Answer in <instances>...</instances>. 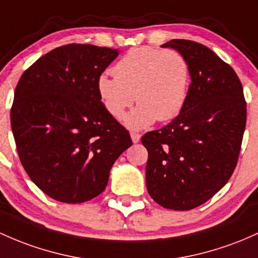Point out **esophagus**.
<instances>
[{
    "instance_id": "esophagus-1",
    "label": "esophagus",
    "mask_w": 258,
    "mask_h": 258,
    "mask_svg": "<svg viewBox=\"0 0 258 258\" xmlns=\"http://www.w3.org/2000/svg\"><path fill=\"white\" fill-rule=\"evenodd\" d=\"M131 138H132V142L138 143L141 141V135L136 134V132H131Z\"/></svg>"
}]
</instances>
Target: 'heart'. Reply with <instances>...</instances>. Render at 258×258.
<instances>
[{
	"label": "heart",
	"instance_id": "heart-1",
	"mask_svg": "<svg viewBox=\"0 0 258 258\" xmlns=\"http://www.w3.org/2000/svg\"><path fill=\"white\" fill-rule=\"evenodd\" d=\"M114 76H99V97L112 117L124 118L127 127L142 130L157 120L166 122L180 114L187 101L191 70L185 56L175 50L152 46L131 49L115 64Z\"/></svg>",
	"mask_w": 258,
	"mask_h": 258
}]
</instances>
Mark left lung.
Here are the masks:
<instances>
[{"instance_id": "left-lung-1", "label": "left lung", "mask_w": 258, "mask_h": 258, "mask_svg": "<svg viewBox=\"0 0 258 258\" xmlns=\"http://www.w3.org/2000/svg\"><path fill=\"white\" fill-rule=\"evenodd\" d=\"M185 56L191 70L187 101L163 128L146 134V183L161 207L188 211L207 202L236 166L246 101L235 71L211 49L174 39L161 45Z\"/></svg>"}]
</instances>
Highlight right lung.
<instances>
[{
  "mask_svg": "<svg viewBox=\"0 0 258 258\" xmlns=\"http://www.w3.org/2000/svg\"><path fill=\"white\" fill-rule=\"evenodd\" d=\"M117 56V49L64 45L39 58L17 84L11 126L19 159L53 200L82 203L97 197L116 159L132 146L97 88Z\"/></svg>",
  "mask_w": 258,
  "mask_h": 258,
  "instance_id": "add662e5",
  "label": "right lung"
}]
</instances>
